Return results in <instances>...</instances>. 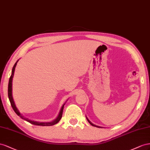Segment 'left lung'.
<instances>
[{
    "label": "left lung",
    "instance_id": "8db88e82",
    "mask_svg": "<svg viewBox=\"0 0 150 150\" xmlns=\"http://www.w3.org/2000/svg\"><path fill=\"white\" fill-rule=\"evenodd\" d=\"M86 118H87V121H88V122L91 124V125H92V126H94V127H99V128H102V127H100V126H96V125H93V124L92 123V122H91V121H89V119L87 118V117H86Z\"/></svg>",
    "mask_w": 150,
    "mask_h": 150
}]
</instances>
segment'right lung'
Instances as JSON below:
<instances>
[{
  "label": "right lung",
  "mask_w": 150,
  "mask_h": 150,
  "mask_svg": "<svg viewBox=\"0 0 150 150\" xmlns=\"http://www.w3.org/2000/svg\"><path fill=\"white\" fill-rule=\"evenodd\" d=\"M18 61H19V59L16 62V63L14 64L13 68H12V74H11V77L9 79V81H8V99H9V101L11 102V106H12V109H13V110H14V112L16 113V114L18 115H19L20 117H21L23 119H24L25 121L29 122V123L32 124V125H36V126H50L54 125L55 124L58 123L59 121V120H60L62 117L63 110L64 105H65V103L62 105L60 110H59V114H58V115L57 116V117L55 119H54L53 121H51V122H38V121H33V120H30V119H29L28 118L25 117L24 115L19 112V110L18 109V108H16V104L14 103V99H13V97H12V79H13V76H14L15 68H16V67L17 65V63L18 62Z\"/></svg>",
  "instance_id": "obj_1"
}]
</instances>
